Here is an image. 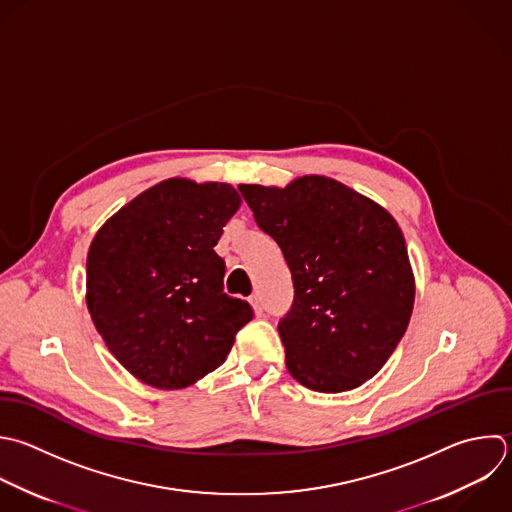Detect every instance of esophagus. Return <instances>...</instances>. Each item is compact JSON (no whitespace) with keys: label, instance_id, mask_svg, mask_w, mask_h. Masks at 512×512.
I'll use <instances>...</instances> for the list:
<instances>
[{"label":"esophagus","instance_id":"34e87169","mask_svg":"<svg viewBox=\"0 0 512 512\" xmlns=\"http://www.w3.org/2000/svg\"><path fill=\"white\" fill-rule=\"evenodd\" d=\"M248 300H250V304L254 306L256 314H258V316H262V314H264V304H262V298H260V294H252Z\"/></svg>","mask_w":512,"mask_h":512}]
</instances>
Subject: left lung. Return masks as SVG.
Listing matches in <instances>:
<instances>
[{
    "mask_svg": "<svg viewBox=\"0 0 512 512\" xmlns=\"http://www.w3.org/2000/svg\"><path fill=\"white\" fill-rule=\"evenodd\" d=\"M238 190L292 274L294 302L278 322L288 372L316 392L358 388L386 364L414 306L396 220L326 176Z\"/></svg>",
    "mask_w": 512,
    "mask_h": 512,
    "instance_id": "left-lung-1",
    "label": "left lung"
}]
</instances>
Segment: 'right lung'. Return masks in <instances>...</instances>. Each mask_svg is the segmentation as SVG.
<instances>
[{"instance_id": "add662e5", "label": "right lung", "mask_w": 512, "mask_h": 512, "mask_svg": "<svg viewBox=\"0 0 512 512\" xmlns=\"http://www.w3.org/2000/svg\"><path fill=\"white\" fill-rule=\"evenodd\" d=\"M224 182L164 180L120 208L94 236L86 302L116 360L138 380L178 390L216 370L254 310L224 294L214 252L240 208Z\"/></svg>"}]
</instances>
